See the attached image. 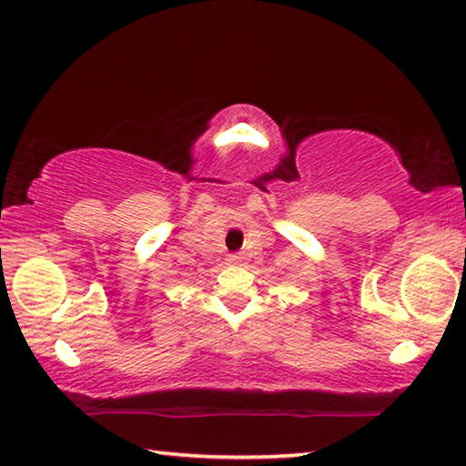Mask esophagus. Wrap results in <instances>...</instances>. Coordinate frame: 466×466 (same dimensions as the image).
Listing matches in <instances>:
<instances>
[{"instance_id": "esophagus-1", "label": "esophagus", "mask_w": 466, "mask_h": 466, "mask_svg": "<svg viewBox=\"0 0 466 466\" xmlns=\"http://www.w3.org/2000/svg\"><path fill=\"white\" fill-rule=\"evenodd\" d=\"M226 261L230 263V265H238V263H240V257H238V255H228Z\"/></svg>"}]
</instances>
